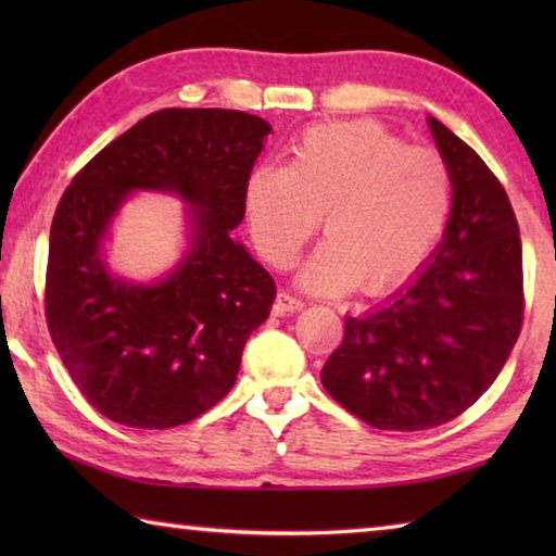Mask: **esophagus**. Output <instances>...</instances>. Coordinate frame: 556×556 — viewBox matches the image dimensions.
I'll return each instance as SVG.
<instances>
[{"instance_id": "34e87169", "label": "esophagus", "mask_w": 556, "mask_h": 556, "mask_svg": "<svg viewBox=\"0 0 556 556\" xmlns=\"http://www.w3.org/2000/svg\"><path fill=\"white\" fill-rule=\"evenodd\" d=\"M301 308H304V301L291 296L285 289H281L275 299V314H294V312H301Z\"/></svg>"}]
</instances>
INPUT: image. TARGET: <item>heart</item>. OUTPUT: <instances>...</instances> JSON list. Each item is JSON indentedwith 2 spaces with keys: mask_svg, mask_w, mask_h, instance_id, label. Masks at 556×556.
<instances>
[{
  "mask_svg": "<svg viewBox=\"0 0 556 556\" xmlns=\"http://www.w3.org/2000/svg\"><path fill=\"white\" fill-rule=\"evenodd\" d=\"M451 213V174L431 149L378 122L306 129L289 166L260 164L244 184V215L267 265L287 269L324 215L328 240L301 269L316 294L361 285L382 296L425 267Z\"/></svg>",
  "mask_w": 556,
  "mask_h": 556,
  "instance_id": "obj_1",
  "label": "heart"
}]
</instances>
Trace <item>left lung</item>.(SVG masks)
Returning <instances> with one entry per match:
<instances>
[{
    "mask_svg": "<svg viewBox=\"0 0 556 556\" xmlns=\"http://www.w3.org/2000/svg\"><path fill=\"white\" fill-rule=\"evenodd\" d=\"M454 205L429 265L407 289L345 318L326 392L375 429L421 431L464 414L491 388L520 336L522 242L503 184L464 139L429 119Z\"/></svg>",
    "mask_w": 556,
    "mask_h": 556,
    "instance_id": "obj_1",
    "label": "left lung"
}]
</instances>
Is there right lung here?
Returning a JSON list of instances; mask_svg holds the SVG:
<instances>
[{
    "instance_id": "right-lung-1",
    "label": "right lung",
    "mask_w": 556,
    "mask_h": 556,
    "mask_svg": "<svg viewBox=\"0 0 556 556\" xmlns=\"http://www.w3.org/2000/svg\"><path fill=\"white\" fill-rule=\"evenodd\" d=\"M269 131L240 110H159L92 156L61 195L46 324L73 382L117 425L172 429L232 390L242 348L277 296L269 271L230 235ZM137 187L172 190L194 208L182 265L147 288L112 278L99 252Z\"/></svg>"
}]
</instances>
